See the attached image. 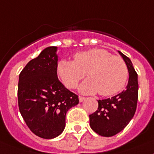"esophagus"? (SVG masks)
Instances as JSON below:
<instances>
[{
	"label": "esophagus",
	"instance_id": "esophagus-1",
	"mask_svg": "<svg viewBox=\"0 0 154 154\" xmlns=\"http://www.w3.org/2000/svg\"><path fill=\"white\" fill-rule=\"evenodd\" d=\"M85 99H86V98H85V97H79V102H82V101L85 100Z\"/></svg>",
	"mask_w": 154,
	"mask_h": 154
}]
</instances>
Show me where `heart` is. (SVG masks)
Masks as SVG:
<instances>
[{"label":"heart","instance_id":"1","mask_svg":"<svg viewBox=\"0 0 154 154\" xmlns=\"http://www.w3.org/2000/svg\"><path fill=\"white\" fill-rule=\"evenodd\" d=\"M57 74L64 86L75 88L86 75L89 78L80 84L79 91L90 95L100 93L112 96L124 87L128 78L125 61L103 49H92L75 54L74 61L61 60L57 64Z\"/></svg>","mask_w":154,"mask_h":154}]
</instances>
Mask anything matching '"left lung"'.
Returning a JSON list of instances; mask_svg holds the SVG:
<instances>
[{
	"label": "left lung",
	"mask_w": 154,
	"mask_h": 154,
	"mask_svg": "<svg viewBox=\"0 0 154 154\" xmlns=\"http://www.w3.org/2000/svg\"><path fill=\"white\" fill-rule=\"evenodd\" d=\"M128 71L125 90L111 98L98 100L97 111L90 115L92 129L101 136L111 137L124 129L132 120L138 100V75L128 57L118 51Z\"/></svg>",
	"instance_id": "1"
}]
</instances>
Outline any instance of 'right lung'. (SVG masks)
Returning a JSON list of instances; mask_svg holds the SVG:
<instances>
[{
	"label": "right lung",
	"instance_id": "right-lung-1",
	"mask_svg": "<svg viewBox=\"0 0 154 154\" xmlns=\"http://www.w3.org/2000/svg\"><path fill=\"white\" fill-rule=\"evenodd\" d=\"M57 47H48L26 64L19 75L18 107L36 136L50 140L65 128L67 111L79 103V97L57 78Z\"/></svg>",
	"mask_w": 154,
	"mask_h": 154
}]
</instances>
